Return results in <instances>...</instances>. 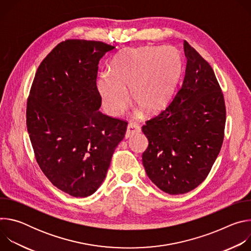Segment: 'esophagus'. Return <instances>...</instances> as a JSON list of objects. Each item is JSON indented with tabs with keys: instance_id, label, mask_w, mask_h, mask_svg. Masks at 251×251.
I'll use <instances>...</instances> for the list:
<instances>
[{
	"instance_id": "34e87169",
	"label": "esophagus",
	"mask_w": 251,
	"mask_h": 251,
	"mask_svg": "<svg viewBox=\"0 0 251 251\" xmlns=\"http://www.w3.org/2000/svg\"><path fill=\"white\" fill-rule=\"evenodd\" d=\"M141 131V128L135 124V123H130L128 126H127V130H126V134H125V138H130L132 137L134 134L136 133H139Z\"/></svg>"
}]
</instances>
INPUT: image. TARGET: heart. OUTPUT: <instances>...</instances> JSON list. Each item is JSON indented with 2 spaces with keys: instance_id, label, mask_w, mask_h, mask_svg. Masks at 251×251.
I'll return each mask as SVG.
<instances>
[{
  "instance_id": "obj_1",
  "label": "heart",
  "mask_w": 251,
  "mask_h": 251,
  "mask_svg": "<svg viewBox=\"0 0 251 251\" xmlns=\"http://www.w3.org/2000/svg\"><path fill=\"white\" fill-rule=\"evenodd\" d=\"M182 55L174 47H141L118 53L109 74L97 79V89L106 112L120 116L129 103L146 114L161 111L170 101L182 74Z\"/></svg>"
}]
</instances>
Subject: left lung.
<instances>
[{"label": "left lung", "instance_id": "8db88e82", "mask_svg": "<svg viewBox=\"0 0 251 251\" xmlns=\"http://www.w3.org/2000/svg\"><path fill=\"white\" fill-rule=\"evenodd\" d=\"M181 88L167 108L142 127L149 146L142 161L154 185L186 194L208 175L221 151L226 125L224 94L211 66L184 41Z\"/></svg>", "mask_w": 251, "mask_h": 251}]
</instances>
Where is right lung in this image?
<instances>
[{"label":"right lung","instance_id":"obj_1","mask_svg":"<svg viewBox=\"0 0 251 251\" xmlns=\"http://www.w3.org/2000/svg\"><path fill=\"white\" fill-rule=\"evenodd\" d=\"M115 47L68 40L58 44L35 74L26 126L35 159L60 191L86 198L104 182L127 122L99 111L98 63Z\"/></svg>","mask_w":251,"mask_h":251}]
</instances>
